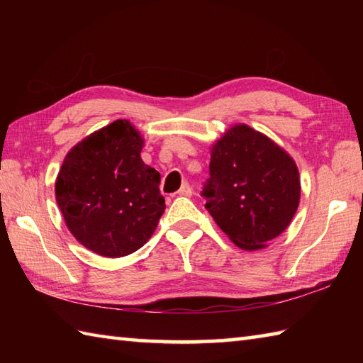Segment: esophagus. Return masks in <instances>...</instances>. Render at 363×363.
<instances>
[{
	"mask_svg": "<svg viewBox=\"0 0 363 363\" xmlns=\"http://www.w3.org/2000/svg\"><path fill=\"white\" fill-rule=\"evenodd\" d=\"M191 194H194V190H191L189 182H184L182 187L177 190V195H181V196H190Z\"/></svg>",
	"mask_w": 363,
	"mask_h": 363,
	"instance_id": "34e87169",
	"label": "esophagus"
}]
</instances>
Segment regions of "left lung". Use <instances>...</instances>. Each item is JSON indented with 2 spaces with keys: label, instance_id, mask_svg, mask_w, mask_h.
Segmentation results:
<instances>
[{
  "label": "left lung",
  "instance_id": "8db88e82",
  "mask_svg": "<svg viewBox=\"0 0 363 363\" xmlns=\"http://www.w3.org/2000/svg\"><path fill=\"white\" fill-rule=\"evenodd\" d=\"M203 196L215 223L238 248L256 251L281 235L301 195L295 160L248 125L228 129L211 151Z\"/></svg>",
  "mask_w": 363,
  "mask_h": 363
}]
</instances>
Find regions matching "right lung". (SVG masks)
<instances>
[{"label":"right lung","instance_id":"right-lung-1","mask_svg":"<svg viewBox=\"0 0 363 363\" xmlns=\"http://www.w3.org/2000/svg\"><path fill=\"white\" fill-rule=\"evenodd\" d=\"M143 138L117 120L74 145L56 179V201L76 240L104 257L133 254L165 211L160 174L140 157Z\"/></svg>","mask_w":363,"mask_h":363}]
</instances>
